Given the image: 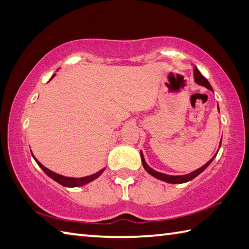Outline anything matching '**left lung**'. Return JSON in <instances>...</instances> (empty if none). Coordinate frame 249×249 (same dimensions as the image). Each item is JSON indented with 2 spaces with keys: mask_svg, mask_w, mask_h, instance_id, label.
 <instances>
[{
  "mask_svg": "<svg viewBox=\"0 0 249 249\" xmlns=\"http://www.w3.org/2000/svg\"><path fill=\"white\" fill-rule=\"evenodd\" d=\"M194 74H195V81L197 84L199 85H202L204 87H207L208 89H210L213 91V89L210 85V83L208 82V80L206 77H204L201 73L199 72V70L195 67L194 69ZM222 141V140H221ZM221 145V144H220ZM217 154V153H216ZM216 155L213 156V158L209 160V162L207 164H204L202 167L198 168L197 171H195L193 173L190 174H187V175H181V176H172V175H167V174H163V173H160V172H156L154 171L153 168H151L149 165L146 164L145 160H144V156H143V153L141 152V160H142V164H143V167H144L145 171L150 174V175H152L155 178H158V179L160 180H163V181H166L168 182V184H184V182H187V181H190L191 179H194L195 177H197L199 174H201L204 169H206L209 165L211 164V162L213 160V159L215 158Z\"/></svg>",
  "mask_w": 249,
  "mask_h": 249,
  "instance_id": "left-lung-1",
  "label": "left lung"
}]
</instances>
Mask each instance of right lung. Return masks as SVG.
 <instances>
[{"label":"right lung","mask_w":249,"mask_h":249,"mask_svg":"<svg viewBox=\"0 0 249 249\" xmlns=\"http://www.w3.org/2000/svg\"><path fill=\"white\" fill-rule=\"evenodd\" d=\"M52 77H54V75H52ZM52 77L50 78V80H52ZM33 158L35 159V156L33 155ZM35 160H36L37 164L40 166V168L42 169L43 172H45L48 176H49L50 178H52V179L55 180L56 182H59L60 185H62L64 187H80V186H84L86 184H89V182L93 181L94 179H96V178H98L100 175H102L103 172L105 171V168L100 169L99 172L93 174V175H89V176H86V177H82V178H73V177H65V176H62V175H59V174H56L54 172L50 171V169H48L47 167L43 166V165L39 162L38 160L35 159Z\"/></svg>","instance_id":"obj_1"}]
</instances>
